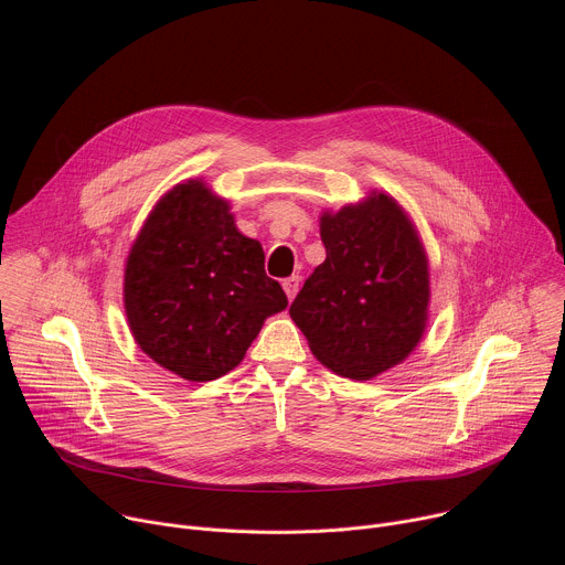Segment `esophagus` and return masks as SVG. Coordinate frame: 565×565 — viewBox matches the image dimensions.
Listing matches in <instances>:
<instances>
[{
  "label": "esophagus",
  "mask_w": 565,
  "mask_h": 565,
  "mask_svg": "<svg viewBox=\"0 0 565 565\" xmlns=\"http://www.w3.org/2000/svg\"><path fill=\"white\" fill-rule=\"evenodd\" d=\"M281 286H284V290H286L288 299H295V295H297V290H299V277H297V275L286 277V279L281 281Z\"/></svg>",
  "instance_id": "obj_1"
}]
</instances>
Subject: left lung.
Wrapping results in <instances>:
<instances>
[{
  "instance_id": "left-lung-1",
  "label": "left lung",
  "mask_w": 565,
  "mask_h": 565,
  "mask_svg": "<svg viewBox=\"0 0 565 565\" xmlns=\"http://www.w3.org/2000/svg\"><path fill=\"white\" fill-rule=\"evenodd\" d=\"M327 262L290 303L315 358L369 380L405 360L423 338L429 270L418 234L386 194L321 216Z\"/></svg>"
}]
</instances>
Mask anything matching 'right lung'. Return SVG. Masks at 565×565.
<instances>
[{"mask_svg":"<svg viewBox=\"0 0 565 565\" xmlns=\"http://www.w3.org/2000/svg\"><path fill=\"white\" fill-rule=\"evenodd\" d=\"M201 181L160 201L125 268V310L138 347L160 366L210 382L244 360L264 319L288 306L264 250L234 227Z\"/></svg>","mask_w":565,"mask_h":565,"instance_id":"right-lung-1","label":"right lung"}]
</instances>
